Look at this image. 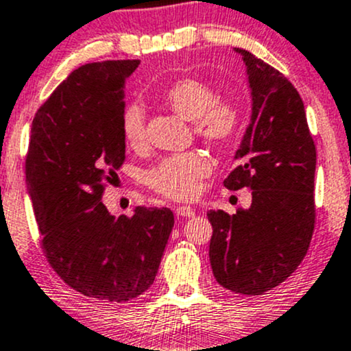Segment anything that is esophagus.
I'll return each instance as SVG.
<instances>
[{
  "instance_id": "esophagus-1",
  "label": "esophagus",
  "mask_w": 351,
  "mask_h": 351,
  "mask_svg": "<svg viewBox=\"0 0 351 351\" xmlns=\"http://www.w3.org/2000/svg\"><path fill=\"white\" fill-rule=\"evenodd\" d=\"M176 214L179 215V217H192V215L195 214V210L192 207H187V206H179L176 208Z\"/></svg>"
}]
</instances>
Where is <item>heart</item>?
<instances>
[{
    "instance_id": "1",
    "label": "heart",
    "mask_w": 351,
    "mask_h": 351,
    "mask_svg": "<svg viewBox=\"0 0 351 351\" xmlns=\"http://www.w3.org/2000/svg\"><path fill=\"white\" fill-rule=\"evenodd\" d=\"M162 99L172 111L194 123L199 137L215 147H226L239 134L242 116L230 101H217V93L199 77L184 76L164 89ZM125 143L139 147L144 143V111L129 104L121 117ZM210 159L202 152L191 151L165 157L149 172L147 182L156 192L177 200H187L199 194L202 179L210 174Z\"/></svg>"
}]
</instances>
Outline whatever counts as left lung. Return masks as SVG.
<instances>
[{"mask_svg": "<svg viewBox=\"0 0 351 351\" xmlns=\"http://www.w3.org/2000/svg\"><path fill=\"white\" fill-rule=\"evenodd\" d=\"M234 49L245 62L252 114L235 152L239 165L223 186L249 187L252 206L232 215L207 212L214 228L208 257L220 285L262 295L287 280L308 250L317 151L292 82L249 51Z\"/></svg>", "mask_w": 351, "mask_h": 351, "instance_id": "left-lung-1", "label": "left lung"}]
</instances>
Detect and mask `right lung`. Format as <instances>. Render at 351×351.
Segmentation results:
<instances>
[{
  "label": "right lung",
  "mask_w": 351,
  "mask_h": 351,
  "mask_svg": "<svg viewBox=\"0 0 351 351\" xmlns=\"http://www.w3.org/2000/svg\"><path fill=\"white\" fill-rule=\"evenodd\" d=\"M139 59L74 69L38 109L26 156V184L48 262L71 289L128 302L154 282L174 227L171 208L112 215L101 202L125 159L121 117L125 80Z\"/></svg>",
  "instance_id": "obj_1"
}]
</instances>
